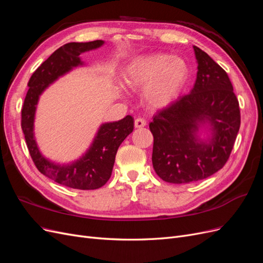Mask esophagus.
<instances>
[{
  "instance_id": "esophagus-1",
  "label": "esophagus",
  "mask_w": 263,
  "mask_h": 263,
  "mask_svg": "<svg viewBox=\"0 0 263 263\" xmlns=\"http://www.w3.org/2000/svg\"><path fill=\"white\" fill-rule=\"evenodd\" d=\"M146 125H147V122L144 118L139 117L135 119V127H136V128H142V127H145Z\"/></svg>"
}]
</instances>
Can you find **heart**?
<instances>
[{"mask_svg":"<svg viewBox=\"0 0 263 263\" xmlns=\"http://www.w3.org/2000/svg\"><path fill=\"white\" fill-rule=\"evenodd\" d=\"M187 63L180 57L150 53L135 57L122 71V83L129 89L145 86L144 100L153 108H164L176 101L189 79Z\"/></svg>","mask_w":263,"mask_h":263,"instance_id":"heart-1","label":"heart"}]
</instances>
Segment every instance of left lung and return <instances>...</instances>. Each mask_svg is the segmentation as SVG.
I'll list each match as a JSON object with an SVG mask.
<instances>
[{"label":"left lung","mask_w":263,"mask_h":263,"mask_svg":"<svg viewBox=\"0 0 263 263\" xmlns=\"http://www.w3.org/2000/svg\"><path fill=\"white\" fill-rule=\"evenodd\" d=\"M193 49L197 63L193 89L149 124L154 169L174 184L200 181L220 170L240 127L239 103L226 71L198 47Z\"/></svg>","instance_id":"8db88e82"}]
</instances>
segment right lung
I'll use <instances>...</instances> for the list:
<instances>
[{
    "instance_id": "right-lung-1",
    "label": "right lung",
    "mask_w": 263,
    "mask_h": 263,
    "mask_svg": "<svg viewBox=\"0 0 263 263\" xmlns=\"http://www.w3.org/2000/svg\"><path fill=\"white\" fill-rule=\"evenodd\" d=\"M104 44V41H94L61 46L30 77L22 108V129L37 169L59 184L72 189L95 190L105 184L112 174L118 147L134 129V118L127 115L121 121L101 124L81 157L69 163H59L45 157L37 145L34 132L37 104L47 87L73 69L85 66L81 53L98 49Z\"/></svg>"
}]
</instances>
